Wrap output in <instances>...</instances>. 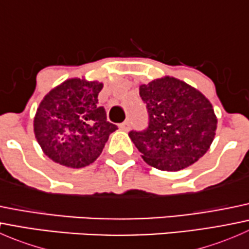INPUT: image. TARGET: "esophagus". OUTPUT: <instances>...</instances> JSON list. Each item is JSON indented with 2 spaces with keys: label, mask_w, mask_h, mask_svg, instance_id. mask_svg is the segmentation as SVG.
<instances>
[{
  "label": "esophagus",
  "mask_w": 249,
  "mask_h": 249,
  "mask_svg": "<svg viewBox=\"0 0 249 249\" xmlns=\"http://www.w3.org/2000/svg\"><path fill=\"white\" fill-rule=\"evenodd\" d=\"M120 130H123V131H129L130 130V123L129 122H124L122 123V124L119 125Z\"/></svg>",
  "instance_id": "34e87169"
}]
</instances>
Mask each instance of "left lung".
I'll return each instance as SVG.
<instances>
[{"label": "left lung", "mask_w": 249, "mask_h": 249, "mask_svg": "<svg viewBox=\"0 0 249 249\" xmlns=\"http://www.w3.org/2000/svg\"><path fill=\"white\" fill-rule=\"evenodd\" d=\"M149 123L129 136L148 165L161 171H179L196 162L213 142L217 117L205 96L173 77L140 87Z\"/></svg>", "instance_id": "left-lung-1"}]
</instances>
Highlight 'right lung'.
Here are the masks:
<instances>
[{
    "instance_id": "1",
    "label": "right lung",
    "mask_w": 249,
    "mask_h": 249,
    "mask_svg": "<svg viewBox=\"0 0 249 249\" xmlns=\"http://www.w3.org/2000/svg\"><path fill=\"white\" fill-rule=\"evenodd\" d=\"M102 83L79 78L65 80L44 96L34 119L42 150L53 161L72 169L94 162L109 135L118 129L99 106Z\"/></svg>"
}]
</instances>
